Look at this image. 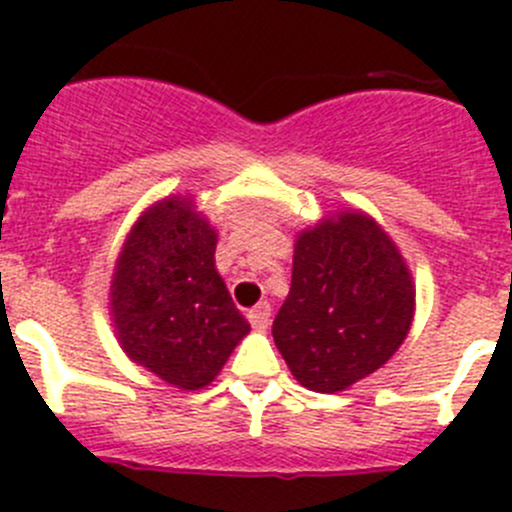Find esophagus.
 Masks as SVG:
<instances>
[{
	"label": "esophagus",
	"mask_w": 512,
	"mask_h": 512,
	"mask_svg": "<svg viewBox=\"0 0 512 512\" xmlns=\"http://www.w3.org/2000/svg\"><path fill=\"white\" fill-rule=\"evenodd\" d=\"M269 318H271L269 302H259V305L248 310V323H251L256 330H264L266 325H269Z\"/></svg>",
	"instance_id": "1"
}]
</instances>
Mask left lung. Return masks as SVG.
<instances>
[{"label":"left lung","instance_id":"obj_1","mask_svg":"<svg viewBox=\"0 0 512 512\" xmlns=\"http://www.w3.org/2000/svg\"><path fill=\"white\" fill-rule=\"evenodd\" d=\"M413 312L415 284L392 238L346 210L297 235L271 336L302 387L341 392L392 359Z\"/></svg>","mask_w":512,"mask_h":512}]
</instances>
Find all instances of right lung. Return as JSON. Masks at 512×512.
<instances>
[{
	"label": "right lung",
	"instance_id": "right-lung-1",
	"mask_svg": "<svg viewBox=\"0 0 512 512\" xmlns=\"http://www.w3.org/2000/svg\"><path fill=\"white\" fill-rule=\"evenodd\" d=\"M215 246L192 200L166 197L138 217L112 274L122 351L179 390L210 384L251 330L217 274Z\"/></svg>",
	"mask_w": 512,
	"mask_h": 512
}]
</instances>
